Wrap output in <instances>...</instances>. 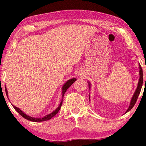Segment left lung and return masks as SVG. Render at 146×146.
I'll use <instances>...</instances> for the list:
<instances>
[{"instance_id": "left-lung-1", "label": "left lung", "mask_w": 146, "mask_h": 146, "mask_svg": "<svg viewBox=\"0 0 146 146\" xmlns=\"http://www.w3.org/2000/svg\"><path fill=\"white\" fill-rule=\"evenodd\" d=\"M139 65V80H138V85H137V89H136V90L135 91L134 94H133V97L131 100V102H130V104L129 108L126 111H125V113H127L128 111H129L131 110V109L133 108V106H135L136 102H137V100L138 97V95H139V94L140 93V91H141V89L142 87V84H143V72H142V69L141 66L140 65V64H138ZM88 86H89V88H91V83L89 82H88ZM89 99H90V95H89Z\"/></svg>"}]
</instances>
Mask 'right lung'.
I'll return each instance as SVG.
<instances>
[{
    "label": "right lung",
    "mask_w": 146,
    "mask_h": 146,
    "mask_svg": "<svg viewBox=\"0 0 146 146\" xmlns=\"http://www.w3.org/2000/svg\"><path fill=\"white\" fill-rule=\"evenodd\" d=\"M76 80V79L75 78H71L70 80H68L67 82H66L63 85L62 88V100L60 103V104L58 106V108L56 109V110L53 111L52 113H51L49 115H46L45 117H44L42 118H35V117H30V116H28L26 114H25L23 111H22L20 110L19 108H17L16 106H14L13 105V107L14 108L15 110L17 112H18L20 115H21L22 117H24V118H26V119L28 120H30L32 121V122H42V121H46V120H48L49 119H51V118H53L54 116H55L56 113H57L59 110H60V109L62 106V101H63V97H64V94H65L66 91H67L68 89L70 87V86L73 84L75 82ZM5 91H6V95L7 97H8V90H7L6 86H5Z\"/></svg>",
    "instance_id": "right-lung-1"
}]
</instances>
